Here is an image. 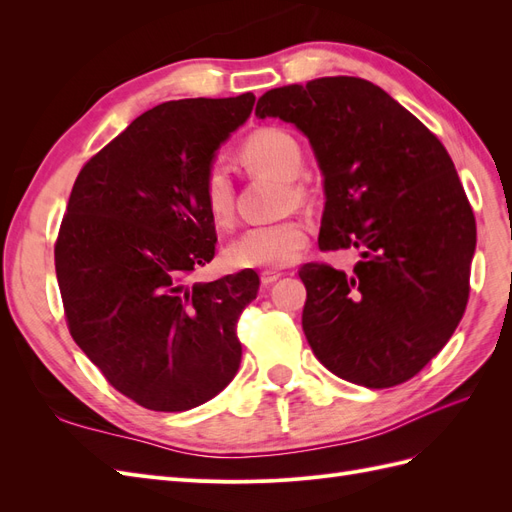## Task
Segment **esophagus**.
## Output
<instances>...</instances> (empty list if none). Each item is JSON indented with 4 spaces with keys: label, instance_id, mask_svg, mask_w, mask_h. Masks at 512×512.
<instances>
[{
    "label": "esophagus",
    "instance_id": "1",
    "mask_svg": "<svg viewBox=\"0 0 512 512\" xmlns=\"http://www.w3.org/2000/svg\"><path fill=\"white\" fill-rule=\"evenodd\" d=\"M280 277H282L280 271H262L260 273V282L265 284V286H271V284H275L277 280H280Z\"/></svg>",
    "mask_w": 512,
    "mask_h": 512
}]
</instances>
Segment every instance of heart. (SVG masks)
<instances>
[{"label":"heart","mask_w":512,"mask_h":512,"mask_svg":"<svg viewBox=\"0 0 512 512\" xmlns=\"http://www.w3.org/2000/svg\"><path fill=\"white\" fill-rule=\"evenodd\" d=\"M241 160L256 173H269L284 179V200L301 203L307 196L305 185L297 179L303 170L301 143L288 130L260 128L245 138ZM205 211L215 226H228L235 218V185L228 170L213 162L200 181ZM309 239V228L299 218L247 228L226 247V262L232 269L273 271L297 262Z\"/></svg>","instance_id":"b5f03b06"}]
</instances>
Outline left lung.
<instances>
[{"label":"left lung","instance_id":"left-lung-1","mask_svg":"<svg viewBox=\"0 0 512 512\" xmlns=\"http://www.w3.org/2000/svg\"><path fill=\"white\" fill-rule=\"evenodd\" d=\"M256 117L294 123L324 175L320 250L356 247L350 273L307 262L303 331L348 382L389 389L436 356L466 312L476 222L436 134L384 89L324 76L267 91Z\"/></svg>","mask_w":512,"mask_h":512}]
</instances>
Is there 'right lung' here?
I'll return each mask as SVG.
<instances>
[{
  "label": "right lung",
  "instance_id": "obj_1",
  "mask_svg": "<svg viewBox=\"0 0 512 512\" xmlns=\"http://www.w3.org/2000/svg\"><path fill=\"white\" fill-rule=\"evenodd\" d=\"M254 100L153 106L74 181L55 243L68 329L108 384L147 410L205 404L239 369L237 320L256 299L258 275L188 280L218 241L200 181Z\"/></svg>",
  "mask_w": 512,
  "mask_h": 512
}]
</instances>
